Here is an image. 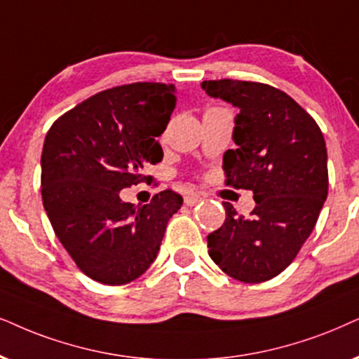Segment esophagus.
<instances>
[{
  "label": "esophagus",
  "mask_w": 359,
  "mask_h": 359,
  "mask_svg": "<svg viewBox=\"0 0 359 359\" xmlns=\"http://www.w3.org/2000/svg\"><path fill=\"white\" fill-rule=\"evenodd\" d=\"M184 202H185V205L194 207V205H197L198 202H202V197L195 192H187L184 195Z\"/></svg>",
  "instance_id": "34e87169"
}]
</instances>
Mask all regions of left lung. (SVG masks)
Masks as SVG:
<instances>
[{"mask_svg": "<svg viewBox=\"0 0 359 359\" xmlns=\"http://www.w3.org/2000/svg\"><path fill=\"white\" fill-rule=\"evenodd\" d=\"M208 96L238 109L224 154L226 185L253 192L250 217L224 203L208 255L245 283L281 273L310 237L328 195V154L318 124L283 90L247 81H203Z\"/></svg>", "mask_w": 359, "mask_h": 359, "instance_id": "obj_1", "label": "left lung"}]
</instances>
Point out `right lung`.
Segmentation results:
<instances>
[{"label": "right lung", "mask_w": 359, "mask_h": 359, "mask_svg": "<svg viewBox=\"0 0 359 359\" xmlns=\"http://www.w3.org/2000/svg\"><path fill=\"white\" fill-rule=\"evenodd\" d=\"M177 104L172 84L135 83L86 99L54 122L41 156V194L59 242L79 270L126 285L157 258L182 197L164 190L142 207L121 190L144 182L162 161L157 137Z\"/></svg>", "instance_id": "right-lung-1"}]
</instances>
